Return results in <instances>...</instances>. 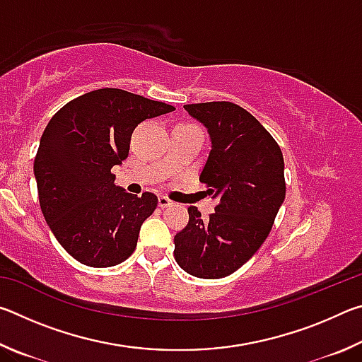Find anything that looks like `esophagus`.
I'll list each match as a JSON object with an SVG mask.
<instances>
[{"mask_svg":"<svg viewBox=\"0 0 362 362\" xmlns=\"http://www.w3.org/2000/svg\"><path fill=\"white\" fill-rule=\"evenodd\" d=\"M158 204H159V207H161V209H164V207H169L170 204H173V201H170L168 196H159Z\"/></svg>","mask_w":362,"mask_h":362,"instance_id":"obj_1","label":"esophagus"}]
</instances>
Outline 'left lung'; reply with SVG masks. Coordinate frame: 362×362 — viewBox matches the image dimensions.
<instances>
[{"label":"left lung","mask_w":362,"mask_h":362,"mask_svg":"<svg viewBox=\"0 0 362 362\" xmlns=\"http://www.w3.org/2000/svg\"><path fill=\"white\" fill-rule=\"evenodd\" d=\"M183 108L209 132L212 148L199 180L218 204L207 218L198 207H188V223L174 236V257L192 276L225 278L241 268L272 231L286 198L284 158L272 134L236 103Z\"/></svg>","instance_id":"obj_1"}]
</instances>
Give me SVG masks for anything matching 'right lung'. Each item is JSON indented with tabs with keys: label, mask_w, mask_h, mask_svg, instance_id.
Returning a JSON list of instances; mask_svg holds the SVG:
<instances>
[{
	"label": "right lung",
	"mask_w": 362,
	"mask_h": 362,
	"mask_svg": "<svg viewBox=\"0 0 362 362\" xmlns=\"http://www.w3.org/2000/svg\"><path fill=\"white\" fill-rule=\"evenodd\" d=\"M173 105L103 88L66 103L47 122L33 173L49 228L73 259L115 267L136 250L140 226L158 206L153 193H126L112 169L129 155L137 124Z\"/></svg>",
	"instance_id": "1"
}]
</instances>
